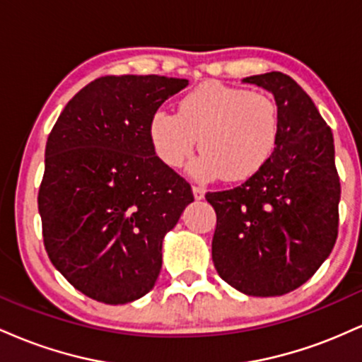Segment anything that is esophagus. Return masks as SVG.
I'll use <instances>...</instances> for the list:
<instances>
[{
	"label": "esophagus",
	"instance_id": "esophagus-1",
	"mask_svg": "<svg viewBox=\"0 0 362 362\" xmlns=\"http://www.w3.org/2000/svg\"><path fill=\"white\" fill-rule=\"evenodd\" d=\"M192 192H194V197L197 199V201H201V199H204V194H206L204 187L194 185V187H192Z\"/></svg>",
	"mask_w": 362,
	"mask_h": 362
}]
</instances>
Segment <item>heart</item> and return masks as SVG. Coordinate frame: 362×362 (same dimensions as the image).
<instances>
[{
  "label": "heart",
  "instance_id": "obj_1",
  "mask_svg": "<svg viewBox=\"0 0 362 362\" xmlns=\"http://www.w3.org/2000/svg\"><path fill=\"white\" fill-rule=\"evenodd\" d=\"M281 134V114L269 95L206 81L178 100L177 114L158 109L148 122L153 151L177 168L199 151L190 172L199 180H248L269 163Z\"/></svg>",
  "mask_w": 362,
  "mask_h": 362
}]
</instances>
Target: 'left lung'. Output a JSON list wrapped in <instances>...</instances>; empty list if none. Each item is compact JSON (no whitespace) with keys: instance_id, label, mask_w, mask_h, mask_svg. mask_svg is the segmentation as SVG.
<instances>
[{"instance_id":"obj_1","label":"left lung","mask_w":362,"mask_h":362,"mask_svg":"<svg viewBox=\"0 0 362 362\" xmlns=\"http://www.w3.org/2000/svg\"><path fill=\"white\" fill-rule=\"evenodd\" d=\"M272 91L281 114L276 151L257 175L207 192L216 211L213 262L250 296H282L318 271L339 233L340 180L332 129L288 74L243 78Z\"/></svg>"}]
</instances>
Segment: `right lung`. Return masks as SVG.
Listing matches in <instances>:
<instances>
[{
    "label": "right lung",
    "instance_id": "add662e5",
    "mask_svg": "<svg viewBox=\"0 0 362 362\" xmlns=\"http://www.w3.org/2000/svg\"><path fill=\"white\" fill-rule=\"evenodd\" d=\"M180 78L102 76L68 102L45 144L39 189L44 247L85 296L122 305L161 271V243L194 201L184 177L158 160L148 122Z\"/></svg>",
    "mask_w": 362,
    "mask_h": 362
}]
</instances>
